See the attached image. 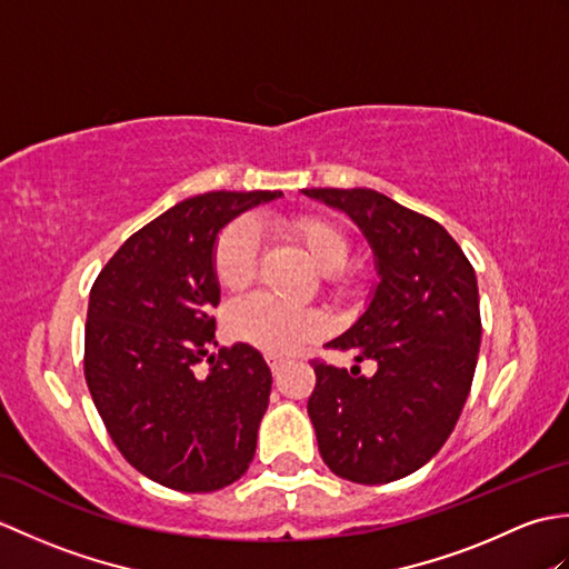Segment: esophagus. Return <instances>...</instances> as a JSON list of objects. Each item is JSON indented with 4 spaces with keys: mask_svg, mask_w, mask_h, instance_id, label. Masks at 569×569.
Segmentation results:
<instances>
[{
    "mask_svg": "<svg viewBox=\"0 0 569 569\" xmlns=\"http://www.w3.org/2000/svg\"><path fill=\"white\" fill-rule=\"evenodd\" d=\"M266 361H269V367H271V371H273V373H278V371H281V367H283V357L269 355V357H266Z\"/></svg>",
    "mask_w": 569,
    "mask_h": 569,
    "instance_id": "obj_1",
    "label": "esophagus"
}]
</instances>
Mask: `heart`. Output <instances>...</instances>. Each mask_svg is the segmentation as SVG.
<instances>
[{"instance_id":"obj_1","label":"heart","mask_w":569,"mask_h":569,"mask_svg":"<svg viewBox=\"0 0 569 569\" xmlns=\"http://www.w3.org/2000/svg\"><path fill=\"white\" fill-rule=\"evenodd\" d=\"M286 232L306 249L320 271L330 273L335 293H347L349 278L342 273L349 259V237L335 222L316 214L288 220ZM259 253V232L249 220H237L217 237L212 247V271L224 291H244L253 278ZM227 332L239 342L261 349L266 355H291L312 342L328 322L312 308H291L269 296H249L229 306L224 316Z\"/></svg>"}]
</instances>
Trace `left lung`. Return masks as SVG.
<instances>
[{
    "mask_svg": "<svg viewBox=\"0 0 569 569\" xmlns=\"http://www.w3.org/2000/svg\"><path fill=\"white\" fill-rule=\"evenodd\" d=\"M303 192L352 217L379 273L367 310L328 342L377 373L316 359L308 416L337 477L389 485L430 462L462 413L481 345L477 276L442 224L377 190Z\"/></svg>",
    "mask_w": 569,
    "mask_h": 569,
    "instance_id": "obj_1",
    "label": "left lung"
}]
</instances>
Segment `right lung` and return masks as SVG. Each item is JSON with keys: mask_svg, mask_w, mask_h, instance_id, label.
<instances>
[{"mask_svg": "<svg viewBox=\"0 0 569 569\" xmlns=\"http://www.w3.org/2000/svg\"><path fill=\"white\" fill-rule=\"evenodd\" d=\"M281 190L204 192L131 234L90 291L84 381L127 462L159 485L202 493L229 487L257 452L271 369L239 342L210 355L222 227ZM208 356L211 371L197 365Z\"/></svg>", "mask_w": 569, "mask_h": 569, "instance_id": "1", "label": "right lung"}]
</instances>
